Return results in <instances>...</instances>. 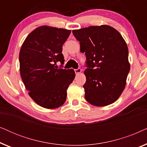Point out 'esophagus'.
I'll list each match as a JSON object with an SVG mask.
<instances>
[{
    "label": "esophagus",
    "mask_w": 147,
    "mask_h": 147,
    "mask_svg": "<svg viewBox=\"0 0 147 147\" xmlns=\"http://www.w3.org/2000/svg\"><path fill=\"white\" fill-rule=\"evenodd\" d=\"M82 72V69H80V68H78L77 69H75V73L76 75H78V74H80V73Z\"/></svg>",
    "instance_id": "34e87169"
}]
</instances>
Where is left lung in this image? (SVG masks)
Masks as SVG:
<instances>
[{
	"label": "left lung",
	"instance_id": "left-lung-1",
	"mask_svg": "<svg viewBox=\"0 0 147 147\" xmlns=\"http://www.w3.org/2000/svg\"><path fill=\"white\" fill-rule=\"evenodd\" d=\"M72 33L87 60L86 82L83 86L86 101L99 107L114 103L125 88L130 69L124 38L107 25L90 26Z\"/></svg>",
	"mask_w": 147,
	"mask_h": 147
}]
</instances>
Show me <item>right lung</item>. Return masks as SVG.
I'll list each match as a JSON object with an SVG mask.
<instances>
[{
    "label": "right lung",
    "mask_w": 147,
    "mask_h": 147,
    "mask_svg": "<svg viewBox=\"0 0 147 147\" xmlns=\"http://www.w3.org/2000/svg\"><path fill=\"white\" fill-rule=\"evenodd\" d=\"M70 30L43 25L29 33L19 53L20 74L25 88L34 102L47 109L65 103L67 90L75 78L73 69H57L63 64L62 46Z\"/></svg>",
    "instance_id": "obj_1"
}]
</instances>
